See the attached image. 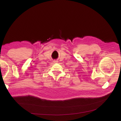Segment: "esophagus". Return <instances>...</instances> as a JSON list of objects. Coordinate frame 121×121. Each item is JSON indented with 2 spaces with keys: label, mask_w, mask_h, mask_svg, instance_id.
I'll return each instance as SVG.
<instances>
[{
  "label": "esophagus",
  "mask_w": 121,
  "mask_h": 121,
  "mask_svg": "<svg viewBox=\"0 0 121 121\" xmlns=\"http://www.w3.org/2000/svg\"><path fill=\"white\" fill-rule=\"evenodd\" d=\"M58 61H57V60H55V61H54V63H58Z\"/></svg>",
  "instance_id": "1"
}]
</instances>
